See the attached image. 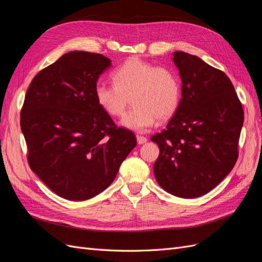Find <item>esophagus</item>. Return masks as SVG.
Here are the masks:
<instances>
[{
	"mask_svg": "<svg viewBox=\"0 0 262 262\" xmlns=\"http://www.w3.org/2000/svg\"><path fill=\"white\" fill-rule=\"evenodd\" d=\"M137 141H138V144H144L147 142V139L145 137H142V136H137Z\"/></svg>",
	"mask_w": 262,
	"mask_h": 262,
	"instance_id": "esophagus-1",
	"label": "esophagus"
}]
</instances>
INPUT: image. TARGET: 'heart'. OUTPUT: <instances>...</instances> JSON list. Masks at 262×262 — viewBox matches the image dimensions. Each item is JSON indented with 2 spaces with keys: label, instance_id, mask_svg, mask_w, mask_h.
Listing matches in <instances>:
<instances>
[{
  "label": "heart",
  "instance_id": "1",
  "mask_svg": "<svg viewBox=\"0 0 262 262\" xmlns=\"http://www.w3.org/2000/svg\"><path fill=\"white\" fill-rule=\"evenodd\" d=\"M113 78L115 84L96 85L95 97L99 107L112 117H121L131 98L134 107L121 120L126 129L146 132L157 119L166 120L178 108L180 83L170 69L130 58L115 71Z\"/></svg>",
  "mask_w": 262,
  "mask_h": 262
}]
</instances>
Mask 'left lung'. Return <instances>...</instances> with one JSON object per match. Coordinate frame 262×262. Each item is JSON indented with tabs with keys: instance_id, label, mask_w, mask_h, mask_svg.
<instances>
[{
	"instance_id": "left-lung-1",
	"label": "left lung",
	"mask_w": 262,
	"mask_h": 262,
	"mask_svg": "<svg viewBox=\"0 0 262 262\" xmlns=\"http://www.w3.org/2000/svg\"><path fill=\"white\" fill-rule=\"evenodd\" d=\"M181 98L166 129L150 138L160 147L155 178L165 191L198 198L223 180L237 161L244 112L222 71L196 55L172 53Z\"/></svg>"
}]
</instances>
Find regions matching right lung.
<instances>
[{"mask_svg":"<svg viewBox=\"0 0 262 262\" xmlns=\"http://www.w3.org/2000/svg\"><path fill=\"white\" fill-rule=\"evenodd\" d=\"M110 67L102 54L71 51L40 71L26 93L20 128L29 166L67 200L104 191L137 145L134 134L117 128L95 97L98 78Z\"/></svg>","mask_w":262,"mask_h":262,"instance_id":"add662e5","label":"right lung"}]
</instances>
